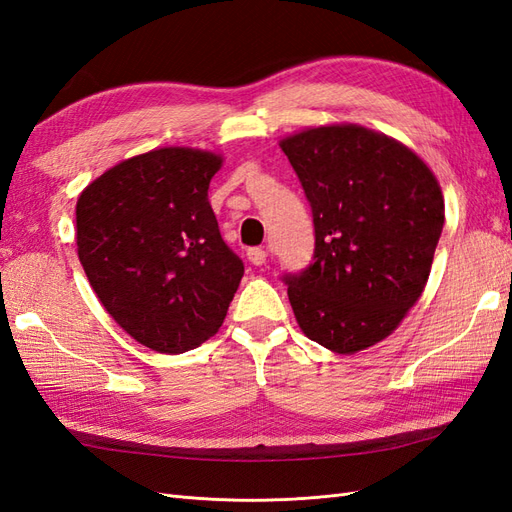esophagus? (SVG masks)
Returning a JSON list of instances; mask_svg holds the SVG:
<instances>
[{
	"label": "esophagus",
	"instance_id": "1",
	"mask_svg": "<svg viewBox=\"0 0 512 512\" xmlns=\"http://www.w3.org/2000/svg\"><path fill=\"white\" fill-rule=\"evenodd\" d=\"M247 258H250L252 265L262 267L267 262V250H262V247H250V250H247Z\"/></svg>",
	"mask_w": 512,
	"mask_h": 512
}]
</instances>
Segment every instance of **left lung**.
<instances>
[{
	"label": "left lung",
	"instance_id": "8db88e82",
	"mask_svg": "<svg viewBox=\"0 0 512 512\" xmlns=\"http://www.w3.org/2000/svg\"><path fill=\"white\" fill-rule=\"evenodd\" d=\"M312 205L316 252L286 275L301 331L337 354L389 337L421 299L444 226L440 183L421 156L359 123L280 141Z\"/></svg>",
	"mask_w": 512,
	"mask_h": 512
}]
</instances>
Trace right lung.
Masks as SVG:
<instances>
[{
    "mask_svg": "<svg viewBox=\"0 0 512 512\" xmlns=\"http://www.w3.org/2000/svg\"><path fill=\"white\" fill-rule=\"evenodd\" d=\"M224 156L160 147L111 166L76 200V252L119 327L181 354L218 333L243 277L209 205Z\"/></svg>",
    "mask_w": 512,
    "mask_h": 512,
    "instance_id": "obj_1",
    "label": "right lung"
}]
</instances>
